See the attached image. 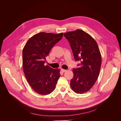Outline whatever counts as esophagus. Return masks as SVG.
Here are the masks:
<instances>
[{
    "instance_id": "obj_1",
    "label": "esophagus",
    "mask_w": 121,
    "mask_h": 121,
    "mask_svg": "<svg viewBox=\"0 0 121 121\" xmlns=\"http://www.w3.org/2000/svg\"><path fill=\"white\" fill-rule=\"evenodd\" d=\"M61 71L62 72H66L67 70L66 69H61Z\"/></svg>"
}]
</instances>
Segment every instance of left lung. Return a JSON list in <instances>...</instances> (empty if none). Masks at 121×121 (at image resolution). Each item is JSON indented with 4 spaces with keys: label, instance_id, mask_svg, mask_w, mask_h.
Returning <instances> with one entry per match:
<instances>
[{
    "label": "left lung",
    "instance_id": "1",
    "mask_svg": "<svg viewBox=\"0 0 121 121\" xmlns=\"http://www.w3.org/2000/svg\"><path fill=\"white\" fill-rule=\"evenodd\" d=\"M64 35L69 42L75 60L80 62L79 67L73 69L71 87L77 93L86 92L93 86L99 74L101 56L97 43L89 34L80 29Z\"/></svg>",
    "mask_w": 121,
    "mask_h": 121
}]
</instances>
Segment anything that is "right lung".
Instances as JSON below:
<instances>
[{
    "instance_id": "add662e5",
    "label": "right lung",
    "mask_w": 121,
    "mask_h": 121,
    "mask_svg": "<svg viewBox=\"0 0 121 121\" xmlns=\"http://www.w3.org/2000/svg\"><path fill=\"white\" fill-rule=\"evenodd\" d=\"M63 33L40 32L29 39L23 50V69L26 78L36 92L47 95L54 90L59 79L60 69L45 65L46 57Z\"/></svg>"
}]
</instances>
